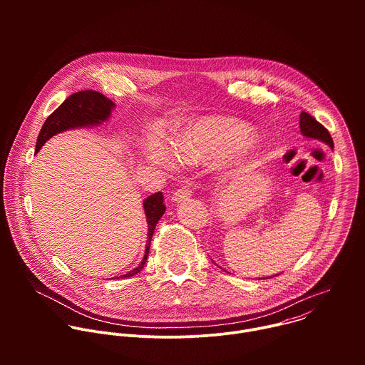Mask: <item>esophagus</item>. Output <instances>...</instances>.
Segmentation results:
<instances>
[{
	"label": "esophagus",
	"mask_w": 365,
	"mask_h": 365,
	"mask_svg": "<svg viewBox=\"0 0 365 365\" xmlns=\"http://www.w3.org/2000/svg\"><path fill=\"white\" fill-rule=\"evenodd\" d=\"M192 197V190L186 186L178 189L176 192H173L172 195V200L176 202V203H180V202H185V200H189Z\"/></svg>",
	"instance_id": "1"
}]
</instances>
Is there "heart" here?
Here are the masks:
<instances>
[{"label": "heart", "instance_id": "1", "mask_svg": "<svg viewBox=\"0 0 365 365\" xmlns=\"http://www.w3.org/2000/svg\"><path fill=\"white\" fill-rule=\"evenodd\" d=\"M251 138V128L234 118L206 117L189 124L172 141L170 147L159 138L145 145L148 158L159 165H172L173 155L180 162L212 163L244 148Z\"/></svg>", "mask_w": 365, "mask_h": 365}]
</instances>
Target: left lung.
I'll return each instance as SVG.
<instances>
[{
    "instance_id": "1",
    "label": "left lung",
    "mask_w": 365,
    "mask_h": 365,
    "mask_svg": "<svg viewBox=\"0 0 365 365\" xmlns=\"http://www.w3.org/2000/svg\"><path fill=\"white\" fill-rule=\"evenodd\" d=\"M300 133L307 138L319 140L327 145H329L331 148H334V140L329 131L307 113L300 114Z\"/></svg>"
}]
</instances>
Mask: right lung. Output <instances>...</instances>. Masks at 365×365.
Masks as SVG:
<instances>
[{
  "label": "right lung",
  "instance_id": "right-lung-1",
  "mask_svg": "<svg viewBox=\"0 0 365 365\" xmlns=\"http://www.w3.org/2000/svg\"><path fill=\"white\" fill-rule=\"evenodd\" d=\"M115 108V103L108 99L106 95H102L96 91H81L75 92L71 96H68L58 110L51 113L47 120L44 121L38 137L36 143V153L43 147V144L51 138L53 135L72 130V128H82V127H92V125H99L103 121H107L111 115V111ZM144 207V214L148 225V232H147V242H145V252L143 257V262L135 267L134 270L128 272L127 274H123L120 277H131L137 274L138 272L143 270L145 262H147V255L150 251V242L151 237L155 228V224L160 221L163 217L166 206L163 200V193L158 192L153 193L145 200L143 202Z\"/></svg>",
  "mask_w": 365,
  "mask_h": 365
}]
</instances>
